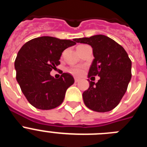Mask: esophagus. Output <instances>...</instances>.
<instances>
[{"mask_svg":"<svg viewBox=\"0 0 147 147\" xmlns=\"http://www.w3.org/2000/svg\"><path fill=\"white\" fill-rule=\"evenodd\" d=\"M74 80H75V82H79L80 80V79H79V78H76V77L74 79Z\"/></svg>","mask_w":147,"mask_h":147,"instance_id":"1","label":"esophagus"}]
</instances>
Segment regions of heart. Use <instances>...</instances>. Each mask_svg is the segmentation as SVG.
I'll list each match as a JSON object with an SVG mask.
<instances>
[{"mask_svg":"<svg viewBox=\"0 0 147 147\" xmlns=\"http://www.w3.org/2000/svg\"><path fill=\"white\" fill-rule=\"evenodd\" d=\"M70 71L75 76H81L83 74V68L81 67H74L71 68Z\"/></svg>","mask_w":147,"mask_h":147,"instance_id":"1","label":"heart"}]
</instances>
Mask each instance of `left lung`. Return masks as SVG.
Segmentation results:
<instances>
[{
  "label": "left lung",
  "mask_w": 147,
  "mask_h": 147,
  "mask_svg": "<svg viewBox=\"0 0 147 147\" xmlns=\"http://www.w3.org/2000/svg\"><path fill=\"white\" fill-rule=\"evenodd\" d=\"M76 42L88 44L94 59L88 77L98 75V82H90L82 94L85 105L99 113L108 112L119 104L127 91L132 74V62L124 49L110 37L102 34L75 39Z\"/></svg>",
  "instance_id": "obj_1"
}]
</instances>
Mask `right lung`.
Wrapping results in <instances>:
<instances>
[{"instance_id": "add662e5", "label": "right lung", "mask_w": 147, "mask_h": 147, "mask_svg": "<svg viewBox=\"0 0 147 147\" xmlns=\"http://www.w3.org/2000/svg\"><path fill=\"white\" fill-rule=\"evenodd\" d=\"M76 44L75 39L43 36L29 40L18 51L15 62L16 80L32 106L51 110L62 103L66 90L74 83V79L68 73L55 79L50 72L60 64L63 51Z\"/></svg>"}]
</instances>
